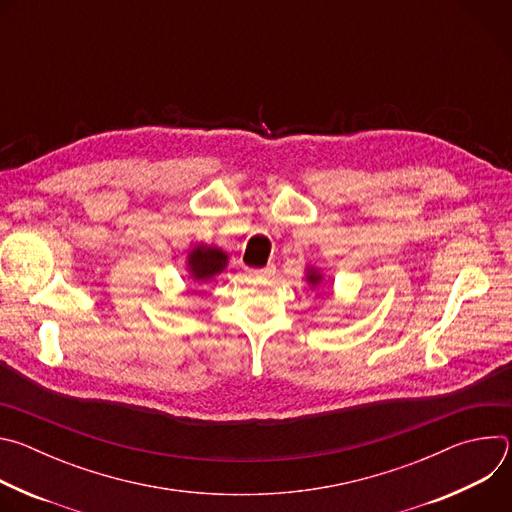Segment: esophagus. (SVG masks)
I'll return each mask as SVG.
<instances>
[{
	"mask_svg": "<svg viewBox=\"0 0 512 512\" xmlns=\"http://www.w3.org/2000/svg\"><path fill=\"white\" fill-rule=\"evenodd\" d=\"M275 273V265H267V267H257V269H249V275L253 277H267Z\"/></svg>",
	"mask_w": 512,
	"mask_h": 512,
	"instance_id": "esophagus-1",
	"label": "esophagus"
}]
</instances>
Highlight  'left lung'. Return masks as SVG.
<instances>
[{
  "label": "left lung",
  "instance_id": "1",
  "mask_svg": "<svg viewBox=\"0 0 512 512\" xmlns=\"http://www.w3.org/2000/svg\"><path fill=\"white\" fill-rule=\"evenodd\" d=\"M308 279H310L312 283H318V281H320V275H316V273H310V275H308Z\"/></svg>",
  "mask_w": 512,
  "mask_h": 512
}]
</instances>
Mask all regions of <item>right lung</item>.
Here are the masks:
<instances>
[{"mask_svg": "<svg viewBox=\"0 0 512 512\" xmlns=\"http://www.w3.org/2000/svg\"><path fill=\"white\" fill-rule=\"evenodd\" d=\"M188 265L194 279H210L212 275L221 273L225 269L227 255L221 249L196 247L188 257Z\"/></svg>", "mask_w": 512, "mask_h": 512, "instance_id": "right-lung-1", "label": "right lung"}]
</instances>
